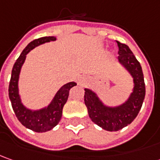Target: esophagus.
Returning <instances> with one entry per match:
<instances>
[{"label": "esophagus", "instance_id": "1", "mask_svg": "<svg viewBox=\"0 0 160 160\" xmlns=\"http://www.w3.org/2000/svg\"><path fill=\"white\" fill-rule=\"evenodd\" d=\"M88 77H85V76H83V77H80V80H79V84H85L86 82L88 81Z\"/></svg>", "mask_w": 160, "mask_h": 160}]
</instances>
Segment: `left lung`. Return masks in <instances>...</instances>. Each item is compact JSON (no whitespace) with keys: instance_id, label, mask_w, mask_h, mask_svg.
<instances>
[{"instance_id":"1","label":"left lung","mask_w":160,"mask_h":160,"mask_svg":"<svg viewBox=\"0 0 160 160\" xmlns=\"http://www.w3.org/2000/svg\"><path fill=\"white\" fill-rule=\"evenodd\" d=\"M118 61L134 78V91L129 99L118 107H107L90 89L85 88L84 102L91 120L107 131H118L129 125L138 115L145 97V84L140 63L128 45L116 42Z\"/></svg>"}]
</instances>
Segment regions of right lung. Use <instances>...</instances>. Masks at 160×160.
Wrapping results in <instances>:
<instances>
[{
    "label": "right lung",
    "mask_w": 160,
    "mask_h": 160,
    "mask_svg": "<svg viewBox=\"0 0 160 160\" xmlns=\"http://www.w3.org/2000/svg\"><path fill=\"white\" fill-rule=\"evenodd\" d=\"M55 40L56 38L54 36H48V37H42L31 42L25 48L19 58L17 59L16 63H14L11 72V78L8 85V97L18 119L25 128L38 133L49 131L58 124L62 117L63 105L65 104L69 97L70 89L72 87L77 85L75 82H69L63 85L58 90L51 103L47 108L40 111H30L21 103V100L18 95V82L20 70L25 62L26 55L37 46Z\"/></svg>",
    "instance_id": "add662e5"
}]
</instances>
